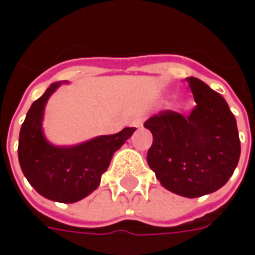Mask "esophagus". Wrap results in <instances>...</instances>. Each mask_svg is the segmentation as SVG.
<instances>
[{
    "instance_id": "esophagus-1",
    "label": "esophagus",
    "mask_w": 255,
    "mask_h": 255,
    "mask_svg": "<svg viewBox=\"0 0 255 255\" xmlns=\"http://www.w3.org/2000/svg\"><path fill=\"white\" fill-rule=\"evenodd\" d=\"M143 123V118L142 116H137V118H134L132 121V128H140Z\"/></svg>"
}]
</instances>
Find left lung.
<instances>
[{"label":"left lung","instance_id":"obj_1","mask_svg":"<svg viewBox=\"0 0 255 255\" xmlns=\"http://www.w3.org/2000/svg\"><path fill=\"white\" fill-rule=\"evenodd\" d=\"M196 106L189 116L163 111L144 122L153 134L147 164L164 189L200 197L223 187L240 159L237 122L220 93L187 78Z\"/></svg>","mask_w":255,"mask_h":255}]
</instances>
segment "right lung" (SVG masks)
<instances>
[{"instance_id": "right-lung-1", "label": "right lung", "mask_w": 255, "mask_h": 255, "mask_svg": "<svg viewBox=\"0 0 255 255\" xmlns=\"http://www.w3.org/2000/svg\"><path fill=\"white\" fill-rule=\"evenodd\" d=\"M62 84L68 82L52 84L31 105L19 132L18 159L26 180L41 196L59 203H75L98 189L113 153L136 129L125 128L116 134L96 136L74 146L48 142L42 129L45 105Z\"/></svg>"}]
</instances>
